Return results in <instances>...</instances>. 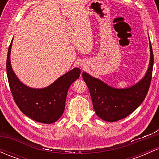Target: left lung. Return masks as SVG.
Returning a JSON list of instances; mask_svg holds the SVG:
<instances>
[{
  "instance_id": "1",
  "label": "left lung",
  "mask_w": 159,
  "mask_h": 159,
  "mask_svg": "<svg viewBox=\"0 0 159 159\" xmlns=\"http://www.w3.org/2000/svg\"><path fill=\"white\" fill-rule=\"evenodd\" d=\"M149 48L150 60L145 75L135 84L127 88H115L87 72L82 73L98 117L107 122L118 121L132 114L141 105L148 93L152 79L154 58L150 41Z\"/></svg>"
}]
</instances>
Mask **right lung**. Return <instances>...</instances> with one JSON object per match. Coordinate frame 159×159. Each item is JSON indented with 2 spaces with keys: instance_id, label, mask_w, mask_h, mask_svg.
<instances>
[{
  "instance_id": "add662e5",
  "label": "right lung",
  "mask_w": 159,
  "mask_h": 159,
  "mask_svg": "<svg viewBox=\"0 0 159 159\" xmlns=\"http://www.w3.org/2000/svg\"><path fill=\"white\" fill-rule=\"evenodd\" d=\"M12 40L9 46L7 73L14 101L21 112L36 122L50 124L63 114L67 92L73 82L79 78L81 70L74 68L45 88L36 89L24 84L13 72L10 62Z\"/></svg>"
}]
</instances>
